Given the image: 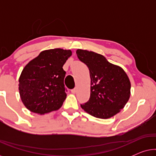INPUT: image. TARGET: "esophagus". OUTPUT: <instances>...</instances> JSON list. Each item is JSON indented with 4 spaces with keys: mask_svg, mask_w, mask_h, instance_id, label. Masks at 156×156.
<instances>
[{
    "mask_svg": "<svg viewBox=\"0 0 156 156\" xmlns=\"http://www.w3.org/2000/svg\"><path fill=\"white\" fill-rule=\"evenodd\" d=\"M71 92H72V94H75V93L76 92V89L75 88V89H72V90H71Z\"/></svg>",
    "mask_w": 156,
    "mask_h": 156,
    "instance_id": "obj_1",
    "label": "esophagus"
}]
</instances>
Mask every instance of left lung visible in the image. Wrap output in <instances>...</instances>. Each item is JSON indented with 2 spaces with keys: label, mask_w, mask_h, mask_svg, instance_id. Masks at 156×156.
Wrapping results in <instances>:
<instances>
[{
  "label": "left lung",
  "mask_w": 156,
  "mask_h": 156,
  "mask_svg": "<svg viewBox=\"0 0 156 156\" xmlns=\"http://www.w3.org/2000/svg\"><path fill=\"white\" fill-rule=\"evenodd\" d=\"M76 53L89 68L91 78L90 98L81 107L96 118L108 119L118 114L131 94V82L126 73L98 53L80 49Z\"/></svg>",
  "instance_id": "8db88e82"
}]
</instances>
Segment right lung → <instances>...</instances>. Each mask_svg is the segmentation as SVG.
I'll return each mask as SVG.
<instances>
[{"label":"right lung","instance_id":"obj_1","mask_svg":"<svg viewBox=\"0 0 156 156\" xmlns=\"http://www.w3.org/2000/svg\"><path fill=\"white\" fill-rule=\"evenodd\" d=\"M72 51L44 50L24 67L19 78V92L27 109L39 114L58 110L67 97L63 69Z\"/></svg>","mask_w":156,"mask_h":156}]
</instances>
